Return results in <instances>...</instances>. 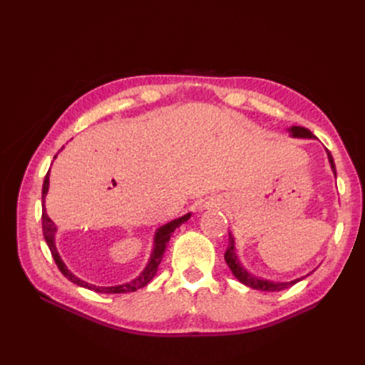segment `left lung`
<instances>
[{"label":"left lung","mask_w":365,"mask_h":365,"mask_svg":"<svg viewBox=\"0 0 365 365\" xmlns=\"http://www.w3.org/2000/svg\"><path fill=\"white\" fill-rule=\"evenodd\" d=\"M291 137H295V138H315L314 134L309 129L306 128H302V126H292L288 129ZM327 152V158H329V163H330V168H332L334 170V175L336 176V169H335V163H334V158L332 155H330V152L326 149ZM225 262L230 267L231 272L235 274V277L240 282L244 283L245 286H248V288H252V289H257V291H268V292H275V291H283L286 288H291L292 284H295L297 282L303 280L304 277L302 279H295L292 282H269V280H264V279H260V277H256V275H252L251 272H248L244 267L240 264V260L239 257L236 256V248H235V237L231 233H228V248L225 251ZM309 275V274H307ZM306 275V277H307Z\"/></svg>","instance_id":"left-lung-1"}]
</instances>
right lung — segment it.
I'll return each mask as SVG.
<instances>
[{"mask_svg":"<svg viewBox=\"0 0 365 365\" xmlns=\"http://www.w3.org/2000/svg\"><path fill=\"white\" fill-rule=\"evenodd\" d=\"M56 157L58 155H54V158H56ZM48 173H50V170H48ZM48 173L46 175V180H43V185H42V233H43V237H46L47 245H48V248L51 251V256H53L54 262H56L61 272L70 282L82 286V288L91 289L94 292H101V294H126V292H134L137 289L145 288V286L153 277H155V274L158 271V264L163 260L164 251H165V248H168V244H169V240H170V236L173 235V231L178 228L181 224H184L185 220H189L192 213H187V215L178 217V219H173V220H170V222L164 224L163 227H160L155 231V237H153V250L150 252V259H149V262L146 264V268L141 271V274L138 275V277H135L134 280H130L128 283L117 284V286H96V284L88 283L85 280H81L79 277H76V275L71 271H68L67 267H65V263L62 262V259L59 256L56 244H54V235H56L58 228H56V225H54L53 220L48 217V215L46 213V204H43V202H46V195L48 192V184H50Z\"/></svg>","mask_w":365,"mask_h":365,"instance_id":"1","label":"right lung"}]
</instances>
